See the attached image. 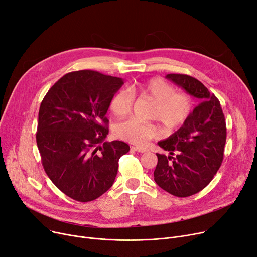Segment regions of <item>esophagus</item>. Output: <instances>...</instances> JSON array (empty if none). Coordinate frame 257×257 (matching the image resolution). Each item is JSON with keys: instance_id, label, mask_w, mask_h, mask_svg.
<instances>
[{"instance_id": "obj_1", "label": "esophagus", "mask_w": 257, "mask_h": 257, "mask_svg": "<svg viewBox=\"0 0 257 257\" xmlns=\"http://www.w3.org/2000/svg\"><path fill=\"white\" fill-rule=\"evenodd\" d=\"M133 149L135 152H139V153H146L148 152V148L144 147V146H133Z\"/></svg>"}]
</instances>
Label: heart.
<instances>
[{"instance_id":"obj_1","label":"heart","mask_w":257,"mask_h":257,"mask_svg":"<svg viewBox=\"0 0 257 257\" xmlns=\"http://www.w3.org/2000/svg\"><path fill=\"white\" fill-rule=\"evenodd\" d=\"M132 91L154 101L149 117L157 119L165 131L172 132L183 126L193 110V99L189 94L175 93V88L160 78L150 79L133 87ZM133 102L132 93L121 89L112 96L110 109L117 118H123L131 113ZM114 134L119 139L141 145L158 137L159 130L152 122L132 117L116 123Z\"/></svg>"}]
</instances>
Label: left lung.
<instances>
[{"mask_svg": "<svg viewBox=\"0 0 257 257\" xmlns=\"http://www.w3.org/2000/svg\"><path fill=\"white\" fill-rule=\"evenodd\" d=\"M166 78L201 102L187 122L168 139L158 142L169 156L157 154V185L176 197H189L203 190L223 161L226 122L219 99L197 79L169 73Z\"/></svg>", "mask_w": 257, "mask_h": 257, "instance_id": "8db88e82", "label": "left lung"}]
</instances>
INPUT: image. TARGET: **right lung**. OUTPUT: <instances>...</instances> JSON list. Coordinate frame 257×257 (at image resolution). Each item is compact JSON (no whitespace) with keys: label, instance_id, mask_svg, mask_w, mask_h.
Instances as JSON below:
<instances>
[{"label":"right lung","instance_id":"add662e5","mask_svg":"<svg viewBox=\"0 0 257 257\" xmlns=\"http://www.w3.org/2000/svg\"><path fill=\"white\" fill-rule=\"evenodd\" d=\"M122 85V79L98 71H72L58 80L41 101L36 142L43 169L74 200L92 201L107 192L119 159L128 153L122 141L104 142L109 133L105 114Z\"/></svg>","mask_w":257,"mask_h":257}]
</instances>
